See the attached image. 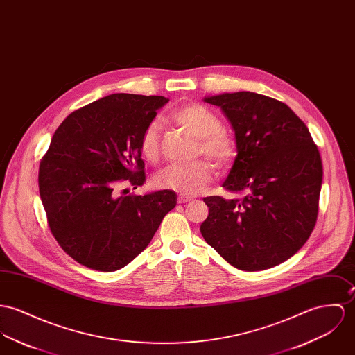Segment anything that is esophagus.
Masks as SVG:
<instances>
[{
  "instance_id": "obj_1",
  "label": "esophagus",
  "mask_w": 355,
  "mask_h": 355,
  "mask_svg": "<svg viewBox=\"0 0 355 355\" xmlns=\"http://www.w3.org/2000/svg\"><path fill=\"white\" fill-rule=\"evenodd\" d=\"M190 200H191V198L187 196V195L180 193V195L178 196V202H179V203H187V202H190Z\"/></svg>"
}]
</instances>
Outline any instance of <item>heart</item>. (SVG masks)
<instances>
[{"instance_id":"b5f03b06","label":"heart","mask_w":355,"mask_h":355,"mask_svg":"<svg viewBox=\"0 0 355 355\" xmlns=\"http://www.w3.org/2000/svg\"><path fill=\"white\" fill-rule=\"evenodd\" d=\"M175 121L189 130L199 141V152L221 165L232 162L236 156L234 138L223 130L221 119L205 105L193 104L173 112ZM162 122L150 121L142 131L139 146L148 160H155L160 152ZM214 178V166L199 160L190 164H169L156 178L159 187L183 195L202 193Z\"/></svg>"}]
</instances>
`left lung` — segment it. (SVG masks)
<instances>
[{
  "label": "left lung",
  "instance_id": "obj_1",
  "mask_svg": "<svg viewBox=\"0 0 355 355\" xmlns=\"http://www.w3.org/2000/svg\"><path fill=\"white\" fill-rule=\"evenodd\" d=\"M223 110L237 156L223 187L241 199L206 196L200 233L229 264L260 271L291 258L316 225L320 153L305 123L272 97L234 92L203 98Z\"/></svg>",
  "mask_w": 355,
  "mask_h": 355
}]
</instances>
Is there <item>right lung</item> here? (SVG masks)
Returning <instances> with one entry per match:
<instances>
[{"mask_svg":"<svg viewBox=\"0 0 355 355\" xmlns=\"http://www.w3.org/2000/svg\"><path fill=\"white\" fill-rule=\"evenodd\" d=\"M166 103L114 94L71 112L55 130L39 166V193L53 236L80 264L107 272L125 267L176 206L171 190L118 193L122 183L144 184L141 135Z\"/></svg>","mask_w":355,"mask_h":355,"instance_id":"right-lung-1","label":"right lung"}]
</instances>
